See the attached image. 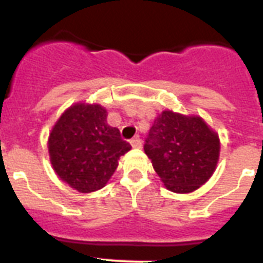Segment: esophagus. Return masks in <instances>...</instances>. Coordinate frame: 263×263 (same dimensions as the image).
<instances>
[{"mask_svg":"<svg viewBox=\"0 0 263 263\" xmlns=\"http://www.w3.org/2000/svg\"><path fill=\"white\" fill-rule=\"evenodd\" d=\"M130 145L133 146L134 148H139V147H141V146H142V141H141V138H139V137L137 136V137H134V138L132 139V141H130Z\"/></svg>","mask_w":263,"mask_h":263,"instance_id":"34e87169","label":"esophagus"}]
</instances>
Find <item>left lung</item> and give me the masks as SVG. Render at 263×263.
Listing matches in <instances>:
<instances>
[{
  "label": "left lung",
  "mask_w": 263,
  "mask_h": 263,
  "mask_svg": "<svg viewBox=\"0 0 263 263\" xmlns=\"http://www.w3.org/2000/svg\"><path fill=\"white\" fill-rule=\"evenodd\" d=\"M143 148L167 190L188 194L215 173L220 139L201 117L164 110L155 118Z\"/></svg>",
  "instance_id": "8db88e82"
}]
</instances>
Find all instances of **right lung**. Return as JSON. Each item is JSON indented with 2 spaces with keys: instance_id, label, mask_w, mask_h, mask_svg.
Wrapping results in <instances>:
<instances>
[{
  "instance_id": "obj_1",
  "label": "right lung",
  "mask_w": 263,
  "mask_h": 263,
  "mask_svg": "<svg viewBox=\"0 0 263 263\" xmlns=\"http://www.w3.org/2000/svg\"><path fill=\"white\" fill-rule=\"evenodd\" d=\"M106 116V109L99 104H75L50 133L48 153L55 173L83 194L103 188L121 155L132 148L117 127L109 126Z\"/></svg>"
}]
</instances>
